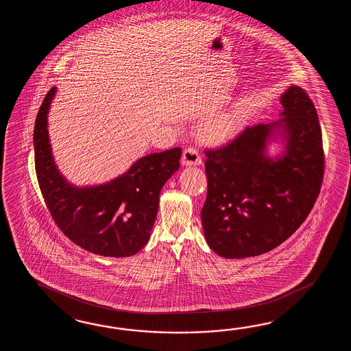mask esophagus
Masks as SVG:
<instances>
[{"mask_svg":"<svg viewBox=\"0 0 351 351\" xmlns=\"http://www.w3.org/2000/svg\"><path fill=\"white\" fill-rule=\"evenodd\" d=\"M202 157L198 153V150L195 149L194 147H186V149L183 150L182 154V165H201Z\"/></svg>","mask_w":351,"mask_h":351,"instance_id":"1","label":"esophagus"}]
</instances>
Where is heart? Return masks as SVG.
Here are the masks:
<instances>
[{"label":"heart","mask_w":351,"mask_h":351,"mask_svg":"<svg viewBox=\"0 0 351 351\" xmlns=\"http://www.w3.org/2000/svg\"><path fill=\"white\" fill-rule=\"evenodd\" d=\"M237 120L236 112H226L209 119L202 127V134L208 139H219L228 134Z\"/></svg>","instance_id":"1"}]
</instances>
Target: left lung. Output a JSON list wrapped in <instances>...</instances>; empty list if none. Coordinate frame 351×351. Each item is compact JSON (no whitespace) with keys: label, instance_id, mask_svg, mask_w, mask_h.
Wrapping results in <instances>:
<instances>
[{"label":"left lung","instance_id":"1","mask_svg":"<svg viewBox=\"0 0 351 351\" xmlns=\"http://www.w3.org/2000/svg\"><path fill=\"white\" fill-rule=\"evenodd\" d=\"M284 118L246 127L219 148L206 149L207 198L202 224L209 247L226 258L266 254L304 223L320 193L325 154L317 112L306 90L281 97ZM285 133L287 152L264 156L271 129Z\"/></svg>","mask_w":351,"mask_h":351}]
</instances>
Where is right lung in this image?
Segmentation results:
<instances>
[{"label": "right lung", "mask_w": 351, "mask_h": 351, "mask_svg": "<svg viewBox=\"0 0 351 351\" xmlns=\"http://www.w3.org/2000/svg\"><path fill=\"white\" fill-rule=\"evenodd\" d=\"M55 95L49 90L35 121V169L46 207L67 239L91 254L128 257L149 239L157 217L159 193L178 171L179 147L141 158L124 176L108 184L76 188L53 163L47 110Z\"/></svg>", "instance_id": "add662e5"}]
</instances>
